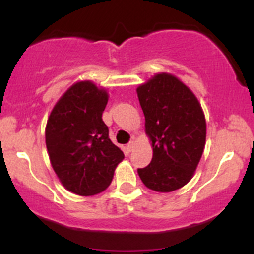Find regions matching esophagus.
Instances as JSON below:
<instances>
[{"instance_id":"obj_1","label":"esophagus","mask_w":254,"mask_h":254,"mask_svg":"<svg viewBox=\"0 0 254 254\" xmlns=\"http://www.w3.org/2000/svg\"><path fill=\"white\" fill-rule=\"evenodd\" d=\"M134 147H135V142H134V141H130V142L127 145V152H131V151L134 150Z\"/></svg>"}]
</instances>
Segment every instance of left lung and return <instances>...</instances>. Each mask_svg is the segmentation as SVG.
<instances>
[{
  "label": "left lung",
  "instance_id": "obj_1",
  "mask_svg": "<svg viewBox=\"0 0 254 254\" xmlns=\"http://www.w3.org/2000/svg\"><path fill=\"white\" fill-rule=\"evenodd\" d=\"M136 92L153 151L150 165L137 173L151 190H177L193 178L205 147L203 108L189 87L167 72L151 77Z\"/></svg>",
  "mask_w": 254,
  "mask_h": 254
}]
</instances>
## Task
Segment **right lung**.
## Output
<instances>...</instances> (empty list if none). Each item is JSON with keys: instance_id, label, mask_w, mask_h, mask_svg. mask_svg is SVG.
<instances>
[{"instance_id": "obj_1", "label": "right lung", "mask_w": 254, "mask_h": 254, "mask_svg": "<svg viewBox=\"0 0 254 254\" xmlns=\"http://www.w3.org/2000/svg\"><path fill=\"white\" fill-rule=\"evenodd\" d=\"M108 92L92 81L73 83L48 118L45 143L54 172L68 191L89 196L106 190L124 153L102 119Z\"/></svg>"}]
</instances>
